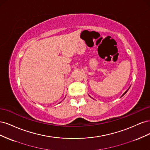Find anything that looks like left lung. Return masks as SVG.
Masks as SVG:
<instances>
[{
    "label": "left lung",
    "mask_w": 150,
    "mask_h": 150,
    "mask_svg": "<svg viewBox=\"0 0 150 150\" xmlns=\"http://www.w3.org/2000/svg\"><path fill=\"white\" fill-rule=\"evenodd\" d=\"M128 91V90H126V92H125V93H124L123 94H122V96H123V95H124L125 94H126V92H127V91ZM90 97H91V96H90Z\"/></svg>",
    "instance_id": "obj_1"
}]
</instances>
